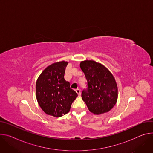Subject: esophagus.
Listing matches in <instances>:
<instances>
[{"label": "esophagus", "instance_id": "1", "mask_svg": "<svg viewBox=\"0 0 153 153\" xmlns=\"http://www.w3.org/2000/svg\"><path fill=\"white\" fill-rule=\"evenodd\" d=\"M76 93L78 94V95H80V90L79 88L76 89Z\"/></svg>", "mask_w": 153, "mask_h": 153}]
</instances>
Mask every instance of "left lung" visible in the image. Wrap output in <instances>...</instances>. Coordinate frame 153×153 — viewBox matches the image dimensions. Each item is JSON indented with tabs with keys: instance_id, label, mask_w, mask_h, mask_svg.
<instances>
[{
	"instance_id": "left-lung-1",
	"label": "left lung",
	"mask_w": 153,
	"mask_h": 153,
	"mask_svg": "<svg viewBox=\"0 0 153 153\" xmlns=\"http://www.w3.org/2000/svg\"><path fill=\"white\" fill-rule=\"evenodd\" d=\"M80 66L88 86L82 91V98L89 111L94 115L109 112L118 99V87L114 75L102 64L94 60L82 61Z\"/></svg>"
}]
</instances>
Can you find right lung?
<instances>
[{
    "label": "right lung",
    "instance_id": "1",
    "mask_svg": "<svg viewBox=\"0 0 153 153\" xmlns=\"http://www.w3.org/2000/svg\"><path fill=\"white\" fill-rule=\"evenodd\" d=\"M68 62L51 64L39 76L36 82V97L44 112L54 117H60L70 110L77 93L64 79Z\"/></svg>",
    "mask_w": 153,
    "mask_h": 153
}]
</instances>
